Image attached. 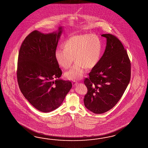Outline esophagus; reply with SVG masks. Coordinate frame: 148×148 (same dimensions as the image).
I'll return each mask as SVG.
<instances>
[{"instance_id": "1", "label": "esophagus", "mask_w": 148, "mask_h": 148, "mask_svg": "<svg viewBox=\"0 0 148 148\" xmlns=\"http://www.w3.org/2000/svg\"><path fill=\"white\" fill-rule=\"evenodd\" d=\"M77 84V82H76L75 81H73L72 84L73 86H76Z\"/></svg>"}]
</instances>
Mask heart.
<instances>
[{"mask_svg": "<svg viewBox=\"0 0 148 148\" xmlns=\"http://www.w3.org/2000/svg\"><path fill=\"white\" fill-rule=\"evenodd\" d=\"M64 49H57L55 58L63 69L72 68L65 73L67 79L75 80L82 78L86 69L94 68L101 59L102 43L99 38L95 35L82 34L71 36L65 40Z\"/></svg>", "mask_w": 148, "mask_h": 148, "instance_id": "1", "label": "heart"}]
</instances>
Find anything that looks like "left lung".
I'll use <instances>...</instances> for the list:
<instances>
[{
    "label": "left lung",
    "instance_id": "8db88e82",
    "mask_svg": "<svg viewBox=\"0 0 148 148\" xmlns=\"http://www.w3.org/2000/svg\"><path fill=\"white\" fill-rule=\"evenodd\" d=\"M101 36L107 39L104 53L84 79L88 89L84 105L96 114L107 112L116 104L131 77V63L123 44L112 34Z\"/></svg>",
    "mask_w": 148,
    "mask_h": 148
}]
</instances>
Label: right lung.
Masks as SVG:
<instances>
[{
	"mask_svg": "<svg viewBox=\"0 0 148 148\" xmlns=\"http://www.w3.org/2000/svg\"><path fill=\"white\" fill-rule=\"evenodd\" d=\"M61 32V27L58 33L49 34L34 30L25 37L18 52L19 88L29 103L43 112L59 107L72 87L70 81L58 79L62 71L55 51Z\"/></svg>",
	"mask_w": 148,
	"mask_h": 148,
	"instance_id": "1",
	"label": "right lung"
}]
</instances>
